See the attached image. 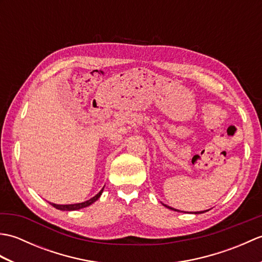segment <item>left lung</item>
<instances>
[{
  "label": "left lung",
  "instance_id": "left-lung-1",
  "mask_svg": "<svg viewBox=\"0 0 262 262\" xmlns=\"http://www.w3.org/2000/svg\"><path fill=\"white\" fill-rule=\"evenodd\" d=\"M165 207H168V208H170V209H173V210H176V211H180V210H177V209H174V208H172V207H169V206H166V205H164ZM205 211H207V210H204V211H197V213H194V214H202V213H205Z\"/></svg>",
  "mask_w": 262,
  "mask_h": 262
}]
</instances>
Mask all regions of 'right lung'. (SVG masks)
<instances>
[{"mask_svg":"<svg viewBox=\"0 0 262 262\" xmlns=\"http://www.w3.org/2000/svg\"><path fill=\"white\" fill-rule=\"evenodd\" d=\"M103 191V188L100 190L96 196L92 197L91 199L86 200L84 203H80V204H71V205H56V204H51L52 206H54L55 208H57L59 210H76V209H81V208H84L88 207V206H90L91 204H93L96 200L99 199V197L101 196V193Z\"/></svg>","mask_w":262,"mask_h":262,"instance_id":"right-lung-1","label":"right lung"}]
</instances>
